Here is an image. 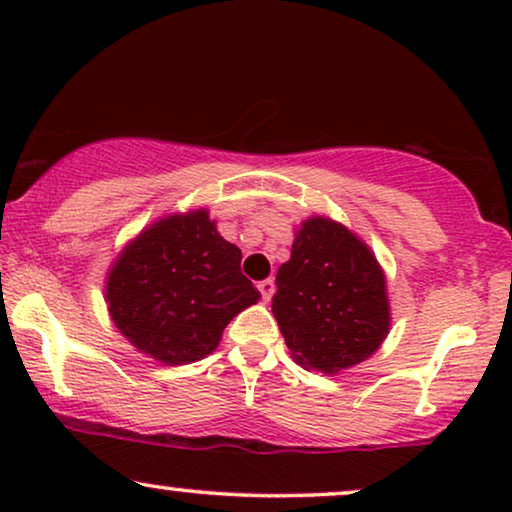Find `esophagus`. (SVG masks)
<instances>
[{
    "mask_svg": "<svg viewBox=\"0 0 512 512\" xmlns=\"http://www.w3.org/2000/svg\"><path fill=\"white\" fill-rule=\"evenodd\" d=\"M258 291H261L263 300H270L272 293H275V279L268 277V279H263V282H258Z\"/></svg>",
    "mask_w": 512,
    "mask_h": 512,
    "instance_id": "obj_1",
    "label": "esophagus"
}]
</instances>
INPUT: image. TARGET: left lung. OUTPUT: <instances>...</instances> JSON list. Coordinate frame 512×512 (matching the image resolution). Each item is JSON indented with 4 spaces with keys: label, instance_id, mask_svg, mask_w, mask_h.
Segmentation results:
<instances>
[{
    "label": "left lung",
    "instance_id": "left-lung-1",
    "mask_svg": "<svg viewBox=\"0 0 512 512\" xmlns=\"http://www.w3.org/2000/svg\"><path fill=\"white\" fill-rule=\"evenodd\" d=\"M279 331L300 366L338 373L366 361L387 338V282L373 251L326 216L300 223L272 298Z\"/></svg>",
    "mask_w": 512,
    "mask_h": 512
}]
</instances>
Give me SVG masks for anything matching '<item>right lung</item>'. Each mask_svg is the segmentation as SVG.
<instances>
[{
	"mask_svg": "<svg viewBox=\"0 0 512 512\" xmlns=\"http://www.w3.org/2000/svg\"><path fill=\"white\" fill-rule=\"evenodd\" d=\"M240 261L242 251L223 240L207 209L165 216L111 265V319L132 347L165 366L205 359L230 319L261 298Z\"/></svg>",
	"mask_w": 512,
	"mask_h": 512,
	"instance_id": "right-lung-1",
	"label": "right lung"
}]
</instances>
